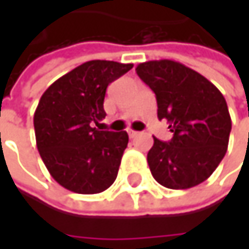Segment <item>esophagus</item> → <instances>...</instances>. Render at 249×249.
<instances>
[{
    "label": "esophagus",
    "mask_w": 249,
    "mask_h": 249,
    "mask_svg": "<svg viewBox=\"0 0 249 249\" xmlns=\"http://www.w3.org/2000/svg\"><path fill=\"white\" fill-rule=\"evenodd\" d=\"M140 132L138 131H134V129H128V135L131 137V138H134V137H137Z\"/></svg>",
    "instance_id": "obj_1"
}]
</instances>
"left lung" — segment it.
<instances>
[{"label":"left lung","mask_w":249,"mask_h":249,"mask_svg":"<svg viewBox=\"0 0 249 249\" xmlns=\"http://www.w3.org/2000/svg\"><path fill=\"white\" fill-rule=\"evenodd\" d=\"M157 99L159 120H167L173 138L154 137L147 154L153 177L167 189L205 181L222 161L231 132L224 95L205 76L173 60H151L135 68Z\"/></svg>","instance_id":"obj_1"}]
</instances>
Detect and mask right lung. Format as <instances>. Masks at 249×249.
Wrapping results in <instances>:
<instances>
[{
  "instance_id": "1",
  "label": "right lung",
  "mask_w": 249,
  "mask_h": 249,
  "mask_svg": "<svg viewBox=\"0 0 249 249\" xmlns=\"http://www.w3.org/2000/svg\"><path fill=\"white\" fill-rule=\"evenodd\" d=\"M129 69L131 63L90 60L59 77L41 95L34 112L36 142L49 173L65 189L93 195L115 181L128 134L101 131L93 124L107 115L108 85Z\"/></svg>"
}]
</instances>
